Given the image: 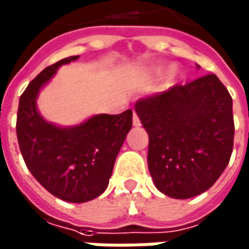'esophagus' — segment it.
I'll return each mask as SVG.
<instances>
[{"instance_id":"34e87169","label":"esophagus","mask_w":249,"mask_h":249,"mask_svg":"<svg viewBox=\"0 0 249 249\" xmlns=\"http://www.w3.org/2000/svg\"><path fill=\"white\" fill-rule=\"evenodd\" d=\"M132 123H133V126H140V120H139L138 114L133 113V118H132Z\"/></svg>"}]
</instances>
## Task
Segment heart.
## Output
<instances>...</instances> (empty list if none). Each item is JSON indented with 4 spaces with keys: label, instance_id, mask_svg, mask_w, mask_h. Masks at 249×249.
Instances as JSON below:
<instances>
[{
    "label": "heart",
    "instance_id": "obj_1",
    "mask_svg": "<svg viewBox=\"0 0 249 249\" xmlns=\"http://www.w3.org/2000/svg\"><path fill=\"white\" fill-rule=\"evenodd\" d=\"M176 73H177V71H176V68L172 67L169 71H167V82H172L174 77H176Z\"/></svg>",
    "mask_w": 249,
    "mask_h": 249
}]
</instances>
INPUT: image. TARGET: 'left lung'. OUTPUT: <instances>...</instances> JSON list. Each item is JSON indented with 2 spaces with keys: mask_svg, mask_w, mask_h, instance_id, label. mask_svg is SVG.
Masks as SVG:
<instances>
[{
  "mask_svg": "<svg viewBox=\"0 0 249 249\" xmlns=\"http://www.w3.org/2000/svg\"><path fill=\"white\" fill-rule=\"evenodd\" d=\"M148 133V170L169 197L189 199L214 185L233 151L231 94L215 75L140 98L135 103Z\"/></svg>",
  "mask_w": 249,
  "mask_h": 249,
  "instance_id": "left-lung-1",
  "label": "left lung"
}]
</instances>
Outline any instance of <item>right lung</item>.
<instances>
[{"label": "right lung", "instance_id": "1", "mask_svg": "<svg viewBox=\"0 0 249 249\" xmlns=\"http://www.w3.org/2000/svg\"><path fill=\"white\" fill-rule=\"evenodd\" d=\"M72 55L45 68L20 96L18 147L28 170L52 195L84 203L102 195L109 185L118 151L132 128V110L95 114L71 126L49 123L38 110L40 89L58 68L76 61Z\"/></svg>", "mask_w": 249, "mask_h": 249}]
</instances>
